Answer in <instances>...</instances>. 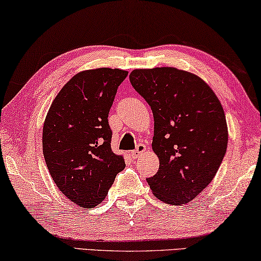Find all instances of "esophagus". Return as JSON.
Returning a JSON list of instances; mask_svg holds the SVG:
<instances>
[{"mask_svg": "<svg viewBox=\"0 0 261 261\" xmlns=\"http://www.w3.org/2000/svg\"><path fill=\"white\" fill-rule=\"evenodd\" d=\"M145 151H146V146L144 144H138L137 148H135L134 151H132V153H130L132 158L133 159L139 158V156H140Z\"/></svg>", "mask_w": 261, "mask_h": 261, "instance_id": "34e87169", "label": "esophagus"}]
</instances>
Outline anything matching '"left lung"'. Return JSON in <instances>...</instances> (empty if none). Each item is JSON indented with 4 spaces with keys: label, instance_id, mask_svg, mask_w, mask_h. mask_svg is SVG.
I'll return each mask as SVG.
<instances>
[{
    "label": "left lung",
    "instance_id": "8db88e82",
    "mask_svg": "<svg viewBox=\"0 0 261 261\" xmlns=\"http://www.w3.org/2000/svg\"><path fill=\"white\" fill-rule=\"evenodd\" d=\"M129 81L154 117L152 148L159 170L147 178L153 195L169 204L191 202L226 154L227 122L219 98L204 81L176 67L134 70Z\"/></svg>",
    "mask_w": 261,
    "mask_h": 261
}]
</instances>
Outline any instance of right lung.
Listing matches in <instances>:
<instances>
[{"label": "right lung", "mask_w": 261, "mask_h": 261, "mask_svg": "<svg viewBox=\"0 0 261 261\" xmlns=\"http://www.w3.org/2000/svg\"><path fill=\"white\" fill-rule=\"evenodd\" d=\"M120 69L87 70L64 85L46 116L42 152L57 187L83 208L98 205L126 166L112 151L109 110L127 77Z\"/></svg>", "instance_id": "obj_1"}]
</instances>
